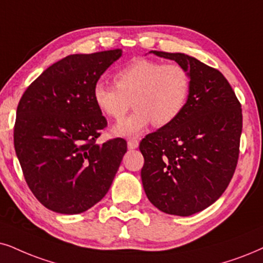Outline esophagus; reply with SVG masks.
<instances>
[{"mask_svg": "<svg viewBox=\"0 0 263 263\" xmlns=\"http://www.w3.org/2000/svg\"><path fill=\"white\" fill-rule=\"evenodd\" d=\"M138 144H139L138 139H136V138H129L128 141H127L128 149H136V148L138 147Z\"/></svg>", "mask_w": 263, "mask_h": 263, "instance_id": "34e87169", "label": "esophagus"}]
</instances>
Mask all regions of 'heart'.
<instances>
[{
	"instance_id": "obj_1",
	"label": "heart",
	"mask_w": 263,
	"mask_h": 263,
	"mask_svg": "<svg viewBox=\"0 0 263 263\" xmlns=\"http://www.w3.org/2000/svg\"><path fill=\"white\" fill-rule=\"evenodd\" d=\"M114 79L116 85L96 82L93 101L103 114L115 120L135 105L132 114L114 127L120 136L137 135L152 121L158 127L171 124L183 111L191 93V75L177 63L136 59Z\"/></svg>"
}]
</instances>
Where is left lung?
Returning <instances> with one entry per match:
<instances>
[{
    "instance_id": "8db88e82",
    "label": "left lung",
    "mask_w": 263,
    "mask_h": 263,
    "mask_svg": "<svg viewBox=\"0 0 263 263\" xmlns=\"http://www.w3.org/2000/svg\"><path fill=\"white\" fill-rule=\"evenodd\" d=\"M152 53L187 69L191 93L176 120L142 139L143 188L160 211L191 216L214 204L233 177L241 104L217 69L183 53Z\"/></svg>"
}]
</instances>
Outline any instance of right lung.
I'll list each match as a JSON object with an SVG mask.
<instances>
[{"label": "right lung", "mask_w": 263, "mask_h": 263, "mask_svg": "<svg viewBox=\"0 0 263 263\" xmlns=\"http://www.w3.org/2000/svg\"><path fill=\"white\" fill-rule=\"evenodd\" d=\"M122 49L71 54L26 88L16 108L14 148L36 199L58 214H81L102 200L127 151L122 138L97 144L107 119L93 86Z\"/></svg>", "instance_id": "add662e5"}]
</instances>
